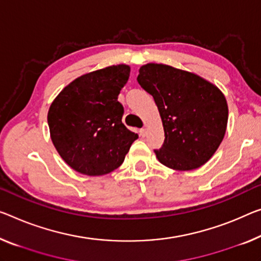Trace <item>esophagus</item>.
<instances>
[{"mask_svg":"<svg viewBox=\"0 0 261 261\" xmlns=\"http://www.w3.org/2000/svg\"><path fill=\"white\" fill-rule=\"evenodd\" d=\"M139 133H140V135L142 136V138H144V136L147 135V129H146V128H141V129L139 130Z\"/></svg>","mask_w":261,"mask_h":261,"instance_id":"esophagus-1","label":"esophagus"}]
</instances>
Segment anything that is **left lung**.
Listing matches in <instances>:
<instances>
[{
    "label": "left lung",
    "instance_id": "1",
    "mask_svg": "<svg viewBox=\"0 0 261 261\" xmlns=\"http://www.w3.org/2000/svg\"><path fill=\"white\" fill-rule=\"evenodd\" d=\"M138 82L153 95L162 119L166 138L154 150L159 161L182 171L209 161L223 141L228 118L218 87L191 72L154 63L140 67Z\"/></svg>",
    "mask_w": 261,
    "mask_h": 261
}]
</instances>
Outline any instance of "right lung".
Instances as JSON below:
<instances>
[{
  "mask_svg": "<svg viewBox=\"0 0 261 261\" xmlns=\"http://www.w3.org/2000/svg\"><path fill=\"white\" fill-rule=\"evenodd\" d=\"M125 64L74 79L52 101L47 123L62 159L80 174L106 175L121 166L138 134L122 123L118 95L129 78Z\"/></svg>",
  "mask_w": 261,
  "mask_h": 261,
  "instance_id": "1",
  "label": "right lung"
}]
</instances>
